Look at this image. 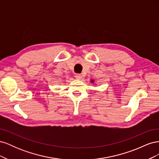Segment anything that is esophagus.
Returning a JSON list of instances; mask_svg holds the SVG:
<instances>
[{
	"mask_svg": "<svg viewBox=\"0 0 159 159\" xmlns=\"http://www.w3.org/2000/svg\"><path fill=\"white\" fill-rule=\"evenodd\" d=\"M75 78H76V79H78V80H80V79L81 78V74H75Z\"/></svg>",
	"mask_w": 159,
	"mask_h": 159,
	"instance_id": "1",
	"label": "esophagus"
}]
</instances>
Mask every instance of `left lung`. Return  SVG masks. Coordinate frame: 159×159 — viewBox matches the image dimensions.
Segmentation results:
<instances>
[{"mask_svg":"<svg viewBox=\"0 0 159 159\" xmlns=\"http://www.w3.org/2000/svg\"><path fill=\"white\" fill-rule=\"evenodd\" d=\"M92 81V82H93V81Z\"/></svg>","mask_w":159,"mask_h":159,"instance_id":"8db88e82","label":"left lung"}]
</instances>
